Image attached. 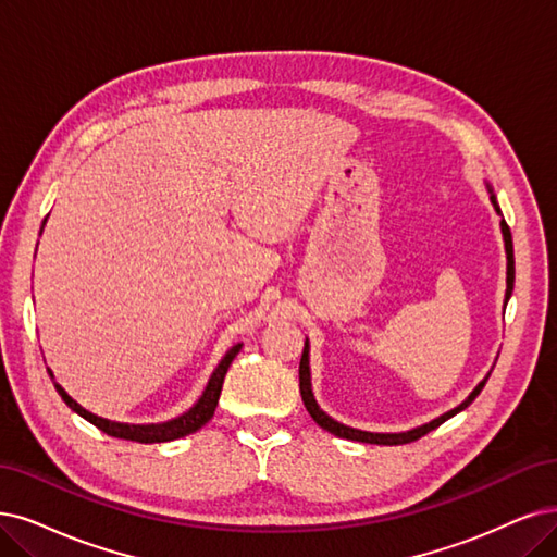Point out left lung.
I'll return each instance as SVG.
<instances>
[{"mask_svg":"<svg viewBox=\"0 0 557 557\" xmlns=\"http://www.w3.org/2000/svg\"><path fill=\"white\" fill-rule=\"evenodd\" d=\"M491 201H493V209H496V211L500 213V206H498L496 197L491 195ZM500 226H503L505 250H507V294H505V300H509V296H511V292H513V245H511V232H509V226H507L505 220L500 222ZM298 374H300V395H302V404H305V408H307V413H310V416L314 418V422H317L319 426H323L325 431H331V434H335V436H339V438L360 441V443H372V445H404V443H413V441L426 436L429 431H434V429L441 426L445 420H449L451 416H457L459 410L468 408L472 401H475V397L482 393V387H484L486 379L491 376V374H488L475 389H472L470 397H468L463 404H459L455 410H449V413H445V416H441V418H436V420H431L429 424H422V426H418V429L404 431V434H369V431L351 429V426H344V424L335 422L333 418H327V416L323 413V410L319 408V404L314 401V395H312V383H310V346H307V342H305V348H302V358H300Z\"/></svg>","mask_w":557,"mask_h":557,"instance_id":"8db88e82","label":"left lung"}]
</instances>
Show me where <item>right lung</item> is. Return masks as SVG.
<instances>
[{
	"instance_id": "right-lung-1",
	"label": "right lung",
	"mask_w": 557,
	"mask_h": 557,
	"mask_svg": "<svg viewBox=\"0 0 557 557\" xmlns=\"http://www.w3.org/2000/svg\"><path fill=\"white\" fill-rule=\"evenodd\" d=\"M240 351V344H236L234 348H230L226 351V356L220 360V364L215 367L213 376L209 379V385H206L203 395L199 397V401L188 410V413H183L181 418L176 420H170V422H162V424H121V422H110V420H102L94 413H89V410L82 408L77 401H73L66 389L61 387L59 383H54L57 393L61 395V399H64L69 404V408H73L77 416L85 418L87 422H91L94 426H98L102 434L108 436H114V438H123V441H135V443H168V441H176V438H183L193 434V431L201 429L206 422H209L215 413V406H218V399H220V393H222V383H224V374L226 369H230L232 360L236 358V354ZM52 376V374H50Z\"/></svg>"
}]
</instances>
